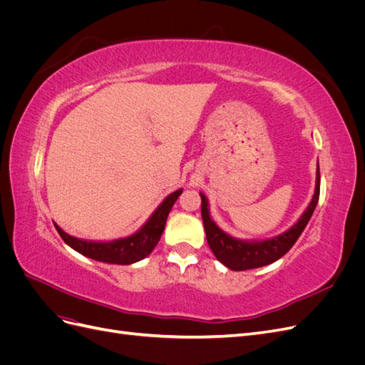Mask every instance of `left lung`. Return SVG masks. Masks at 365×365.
I'll return each mask as SVG.
<instances>
[{
    "label": "left lung",
    "mask_w": 365,
    "mask_h": 365,
    "mask_svg": "<svg viewBox=\"0 0 365 365\" xmlns=\"http://www.w3.org/2000/svg\"><path fill=\"white\" fill-rule=\"evenodd\" d=\"M201 195V215L207 235L208 247L212 248L215 257L224 263L228 269L247 271L279 260L288 252L306 228L309 219H311L319 197V168L317 165L315 192L311 202L306 207L303 215L298 217L297 222L284 231V233L269 239H239L228 235L220 228L210 215V204L207 196Z\"/></svg>",
    "instance_id": "8db88e82"
}]
</instances>
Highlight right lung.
I'll return each instance as SVG.
<instances>
[{"instance_id": "right-lung-1", "label": "right lung", "mask_w": 365, "mask_h": 365, "mask_svg": "<svg viewBox=\"0 0 365 365\" xmlns=\"http://www.w3.org/2000/svg\"><path fill=\"white\" fill-rule=\"evenodd\" d=\"M182 189H178L168 195L163 202L153 210V213L148 217L135 233H132L126 237H118L113 240H90V239H79L74 237L56 224L58 233L63 239L65 244L71 247L74 251L81 252L82 256L90 257L97 262L113 263V264H132L140 262L153 251L157 247L158 240L164 231L165 220L170 213L173 204L178 200Z\"/></svg>"}]
</instances>
